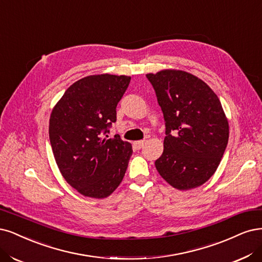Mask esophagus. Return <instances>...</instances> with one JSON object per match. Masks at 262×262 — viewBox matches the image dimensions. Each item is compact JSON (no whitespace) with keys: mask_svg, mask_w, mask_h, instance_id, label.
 Segmentation results:
<instances>
[{"mask_svg":"<svg viewBox=\"0 0 262 262\" xmlns=\"http://www.w3.org/2000/svg\"><path fill=\"white\" fill-rule=\"evenodd\" d=\"M144 143H145L144 141H137V142L133 143V145L137 149H141L144 146Z\"/></svg>","mask_w":262,"mask_h":262,"instance_id":"1","label":"esophagus"}]
</instances>
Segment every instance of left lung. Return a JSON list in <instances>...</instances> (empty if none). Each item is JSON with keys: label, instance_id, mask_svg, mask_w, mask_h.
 Instances as JSON below:
<instances>
[{"label": "left lung", "instance_id": "obj_1", "mask_svg": "<svg viewBox=\"0 0 262 262\" xmlns=\"http://www.w3.org/2000/svg\"><path fill=\"white\" fill-rule=\"evenodd\" d=\"M146 77L166 124L156 169L174 188L201 186L215 172L228 145L229 122L219 98L186 71L167 69Z\"/></svg>", "mask_w": 262, "mask_h": 262}]
</instances>
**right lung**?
Listing matches in <instances>:
<instances>
[{
  "label": "right lung",
  "instance_id": "obj_1",
  "mask_svg": "<svg viewBox=\"0 0 262 262\" xmlns=\"http://www.w3.org/2000/svg\"><path fill=\"white\" fill-rule=\"evenodd\" d=\"M131 77L95 75L71 84L53 108L49 134L60 173L86 197L105 198L119 186L132 146L118 134L104 138Z\"/></svg>",
  "mask_w": 262,
  "mask_h": 262
}]
</instances>
